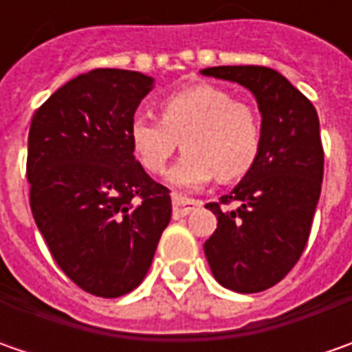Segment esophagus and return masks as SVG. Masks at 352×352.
Returning a JSON list of instances; mask_svg holds the SVG:
<instances>
[{"mask_svg": "<svg viewBox=\"0 0 352 352\" xmlns=\"http://www.w3.org/2000/svg\"><path fill=\"white\" fill-rule=\"evenodd\" d=\"M172 206H174V219H180V217H186L192 210L199 208L201 201L186 197L182 194H172Z\"/></svg>", "mask_w": 352, "mask_h": 352, "instance_id": "esophagus-1", "label": "esophagus"}]
</instances>
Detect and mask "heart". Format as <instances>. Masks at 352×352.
<instances>
[{
    "label": "heart",
    "mask_w": 352,
    "mask_h": 352,
    "mask_svg": "<svg viewBox=\"0 0 352 352\" xmlns=\"http://www.w3.org/2000/svg\"><path fill=\"white\" fill-rule=\"evenodd\" d=\"M158 118L133 119L131 146L142 168L160 174L182 141L186 153L168 174L178 188H199L215 176L221 182L241 180L263 151L256 109L219 86L194 84L172 91L158 103Z\"/></svg>",
    "instance_id": "obj_1"
}]
</instances>
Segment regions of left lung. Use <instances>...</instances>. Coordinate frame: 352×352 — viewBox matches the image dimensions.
Listing matches in <instances>:
<instances>
[{
    "label": "left lung",
    "instance_id": "1",
    "mask_svg": "<svg viewBox=\"0 0 352 352\" xmlns=\"http://www.w3.org/2000/svg\"><path fill=\"white\" fill-rule=\"evenodd\" d=\"M204 76L252 91L263 116V151L231 194L206 208L217 229L204 252L215 280L233 292L272 288L305 249L321 194L323 146L316 107L284 76L266 66H213ZM236 203L235 210L226 206Z\"/></svg>",
    "mask_w": 352,
    "mask_h": 352
}]
</instances>
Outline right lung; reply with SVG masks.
<instances>
[{"label":"right lung","mask_w":352,"mask_h":352,"mask_svg":"<svg viewBox=\"0 0 352 352\" xmlns=\"http://www.w3.org/2000/svg\"><path fill=\"white\" fill-rule=\"evenodd\" d=\"M153 82L117 68L80 74L36 109L29 129L34 223L62 272L100 298L141 284L172 215L168 188L144 172L129 139Z\"/></svg>","instance_id":"right-lung-1"}]
</instances>
